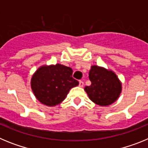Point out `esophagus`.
Instances as JSON below:
<instances>
[{
	"instance_id": "obj_1",
	"label": "esophagus",
	"mask_w": 148,
	"mask_h": 148,
	"mask_svg": "<svg viewBox=\"0 0 148 148\" xmlns=\"http://www.w3.org/2000/svg\"><path fill=\"white\" fill-rule=\"evenodd\" d=\"M83 86H84V82H82V81H80V82H79V87H83Z\"/></svg>"
}]
</instances>
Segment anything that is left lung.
I'll list each match as a JSON object with an SVG mask.
<instances>
[{"label":"left lung","instance_id":"left-lung-1","mask_svg":"<svg viewBox=\"0 0 148 148\" xmlns=\"http://www.w3.org/2000/svg\"><path fill=\"white\" fill-rule=\"evenodd\" d=\"M91 84L84 90L92 101L100 106H108L117 100L121 90V84L113 72L103 67L92 66L89 72Z\"/></svg>","mask_w":148,"mask_h":148}]
</instances>
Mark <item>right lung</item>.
<instances>
[{"label": "right lung", "instance_id": "1", "mask_svg": "<svg viewBox=\"0 0 148 148\" xmlns=\"http://www.w3.org/2000/svg\"><path fill=\"white\" fill-rule=\"evenodd\" d=\"M73 70L61 64L40 67L33 75L31 87L35 97L42 104L56 106L64 100L72 87L78 85L73 78Z\"/></svg>", "mask_w": 148, "mask_h": 148}]
</instances>
